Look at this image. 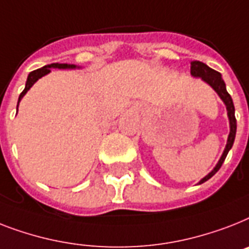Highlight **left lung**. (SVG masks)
<instances>
[{"mask_svg":"<svg viewBox=\"0 0 249 249\" xmlns=\"http://www.w3.org/2000/svg\"><path fill=\"white\" fill-rule=\"evenodd\" d=\"M191 75L193 78H201L205 83H207L212 89L215 90L219 97L221 98V101L224 102V105L226 106V111H228V118H229V126H230V133L228 135V141H226L225 149H224L223 155L220 157V160L216 163V166L210 171L205 178H202L199 183L202 184L207 181L210 178H212L215 175L219 169L221 167L223 162L225 161L226 156H228V152H229L231 147H233L234 139H235V133H236V120H235V108H234V104L231 97L226 90L225 82L221 78V74L219 71H216L213 69H211L210 66H207L206 64L201 61H192L191 62Z\"/></svg>","mask_w":249,"mask_h":249,"instance_id":"8db88e82","label":"left lung"}]
</instances>
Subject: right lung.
Segmentation results:
<instances>
[{"label": "right lung", "mask_w": 249, "mask_h": 249, "mask_svg": "<svg viewBox=\"0 0 249 249\" xmlns=\"http://www.w3.org/2000/svg\"><path fill=\"white\" fill-rule=\"evenodd\" d=\"M51 69H61V70H72V69H80V66H76L74 65V64H58V62H54V64H51V65H46L43 66V68L40 69H37V70H34V71H32L28 75V79H26V83H25V88H24V90L21 93H20L19 96V101H18V107H19V104L20 101H21V98H23L24 96H25V93L28 92V90L33 87V84L36 82H37L38 79H40L42 76L47 75V74H50L51 72Z\"/></svg>", "instance_id": "obj_1"}]
</instances>
